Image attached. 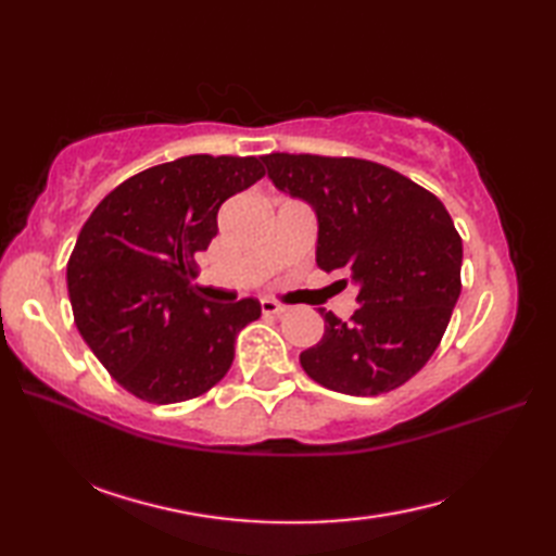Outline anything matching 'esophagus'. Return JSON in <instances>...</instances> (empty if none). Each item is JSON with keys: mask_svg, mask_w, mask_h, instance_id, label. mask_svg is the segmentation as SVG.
<instances>
[{"mask_svg": "<svg viewBox=\"0 0 556 556\" xmlns=\"http://www.w3.org/2000/svg\"><path fill=\"white\" fill-rule=\"evenodd\" d=\"M260 308H263L265 315H281V313H287V305H281V303H277V301H269V299L260 301Z\"/></svg>", "mask_w": 556, "mask_h": 556, "instance_id": "obj_1", "label": "esophagus"}]
</instances>
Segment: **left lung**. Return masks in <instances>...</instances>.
Segmentation results:
<instances>
[{"label": "left lung", "instance_id": "8db88e82", "mask_svg": "<svg viewBox=\"0 0 556 556\" xmlns=\"http://www.w3.org/2000/svg\"><path fill=\"white\" fill-rule=\"evenodd\" d=\"M260 160L277 191L313 207L317 267L349 275L358 289L351 323L317 308L325 334L301 353L303 370L351 396L404 384L430 361L460 293L464 245L446 207L368 160L287 152Z\"/></svg>", "mask_w": 556, "mask_h": 556}]
</instances>
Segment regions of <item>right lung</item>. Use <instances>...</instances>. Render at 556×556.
Instances as JSON below:
<instances>
[{
  "label": "right lung",
  "instance_id": "obj_1",
  "mask_svg": "<svg viewBox=\"0 0 556 556\" xmlns=\"http://www.w3.org/2000/svg\"><path fill=\"white\" fill-rule=\"evenodd\" d=\"M257 157L188 155L119 184L83 224L66 265L71 311L108 372L150 404L215 387L260 303H210L191 257L217 233L227 198L263 179Z\"/></svg>",
  "mask_w": 556,
  "mask_h": 556
}]
</instances>
